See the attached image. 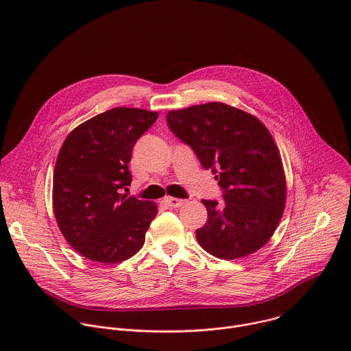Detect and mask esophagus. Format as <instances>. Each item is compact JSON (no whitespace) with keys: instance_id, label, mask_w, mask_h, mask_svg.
Here are the masks:
<instances>
[{"instance_id":"obj_1","label":"esophagus","mask_w":351,"mask_h":351,"mask_svg":"<svg viewBox=\"0 0 351 351\" xmlns=\"http://www.w3.org/2000/svg\"><path fill=\"white\" fill-rule=\"evenodd\" d=\"M165 203L172 208H178V207H182L186 203V199H180V198H175V197H167Z\"/></svg>"}]
</instances>
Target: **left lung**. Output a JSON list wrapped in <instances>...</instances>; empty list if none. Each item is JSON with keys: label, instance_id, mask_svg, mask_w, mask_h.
<instances>
[{"label": "left lung", "instance_id": "1", "mask_svg": "<svg viewBox=\"0 0 351 351\" xmlns=\"http://www.w3.org/2000/svg\"><path fill=\"white\" fill-rule=\"evenodd\" d=\"M167 119L223 189L225 203L202 199L208 219L195 230L197 241L222 260L256 253L275 233L286 206V176L272 134L254 115L218 101L169 111Z\"/></svg>", "mask_w": 351, "mask_h": 351}]
</instances>
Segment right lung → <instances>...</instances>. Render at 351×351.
Instances as JSON below:
<instances>
[{"mask_svg":"<svg viewBox=\"0 0 351 351\" xmlns=\"http://www.w3.org/2000/svg\"><path fill=\"white\" fill-rule=\"evenodd\" d=\"M158 112L118 107L76 126L56 162L53 208L58 228L76 252L95 263L133 257L158 207L121 193L132 182L128 164L137 138Z\"/></svg>","mask_w":351,"mask_h":351,"instance_id":"1","label":"right lung"}]
</instances>
